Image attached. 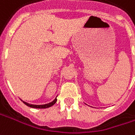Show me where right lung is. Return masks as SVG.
<instances>
[{"mask_svg":"<svg viewBox=\"0 0 135 135\" xmlns=\"http://www.w3.org/2000/svg\"><path fill=\"white\" fill-rule=\"evenodd\" d=\"M23 102V103L26 104L27 106L30 107H33V108H38V109H43V108H48V107H51L54 104H55V102H57V99L55 98L54 100L51 102H50V103L46 104H41V105H36V104H28L27 102H25L24 101H22Z\"/></svg>","mask_w":135,"mask_h":135,"instance_id":"1","label":"right lung"}]
</instances>
